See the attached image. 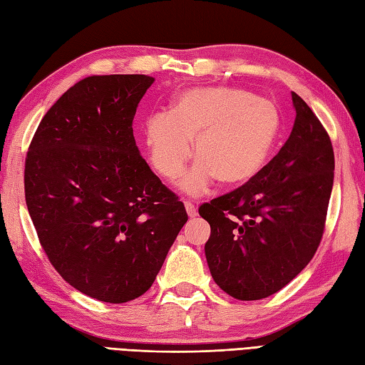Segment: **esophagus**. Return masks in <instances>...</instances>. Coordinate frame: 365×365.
Instances as JSON below:
<instances>
[{
    "label": "esophagus",
    "mask_w": 365,
    "mask_h": 365,
    "mask_svg": "<svg viewBox=\"0 0 365 365\" xmlns=\"http://www.w3.org/2000/svg\"><path fill=\"white\" fill-rule=\"evenodd\" d=\"M185 208H186V213H188L190 217H196L197 216V208L194 207L191 202H185Z\"/></svg>",
    "instance_id": "1"
}]
</instances>
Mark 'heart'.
I'll use <instances>...</instances> for the list:
<instances>
[{"instance_id":"b5f03b06","label":"heart","mask_w":365,"mask_h":365,"mask_svg":"<svg viewBox=\"0 0 365 365\" xmlns=\"http://www.w3.org/2000/svg\"><path fill=\"white\" fill-rule=\"evenodd\" d=\"M282 115L272 101L235 87H200L180 93L169 113L144 121V143L155 171L165 179L179 177L190 196L205 192L216 179L238 186L258 175L277 144Z\"/></svg>"}]
</instances>
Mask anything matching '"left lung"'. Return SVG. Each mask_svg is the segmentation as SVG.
<instances>
[{"label": "left lung", "mask_w": 365, "mask_h": 365, "mask_svg": "<svg viewBox=\"0 0 365 365\" xmlns=\"http://www.w3.org/2000/svg\"><path fill=\"white\" fill-rule=\"evenodd\" d=\"M292 104V132L272 162L199 208L211 227L205 244L211 277L238 300L283 289L308 266L324 235L334 180L331 140L294 91Z\"/></svg>", "instance_id": "left-lung-1"}]
</instances>
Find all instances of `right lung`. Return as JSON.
<instances>
[{"label":"right lung","mask_w":365,"mask_h":365,"mask_svg":"<svg viewBox=\"0 0 365 365\" xmlns=\"http://www.w3.org/2000/svg\"><path fill=\"white\" fill-rule=\"evenodd\" d=\"M154 81L110 74L74 83L40 121L26 157V205L51 264L99 302L146 292L188 221L133 137Z\"/></svg>","instance_id":"add662e5"}]
</instances>
